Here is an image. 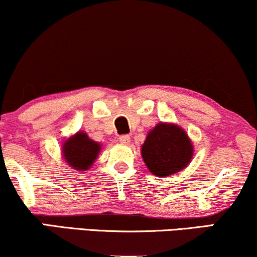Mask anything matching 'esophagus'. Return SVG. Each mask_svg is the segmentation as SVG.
Returning <instances> with one entry per match:
<instances>
[{"instance_id": "34e87169", "label": "esophagus", "mask_w": 257, "mask_h": 257, "mask_svg": "<svg viewBox=\"0 0 257 257\" xmlns=\"http://www.w3.org/2000/svg\"><path fill=\"white\" fill-rule=\"evenodd\" d=\"M119 142L122 145H129L131 144V138L128 135H122V137H119Z\"/></svg>"}]
</instances>
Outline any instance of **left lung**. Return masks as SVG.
I'll return each instance as SVG.
<instances>
[{"label":"left lung","instance_id":"1","mask_svg":"<svg viewBox=\"0 0 257 257\" xmlns=\"http://www.w3.org/2000/svg\"><path fill=\"white\" fill-rule=\"evenodd\" d=\"M141 156L150 172L158 177H168L189 165L194 145L182 126L160 122L148 132L141 146Z\"/></svg>","mask_w":257,"mask_h":257}]
</instances>
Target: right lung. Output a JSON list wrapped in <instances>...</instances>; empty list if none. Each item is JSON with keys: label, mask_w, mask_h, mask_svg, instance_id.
<instances>
[{"label": "right lung", "mask_w": 257, "mask_h": 257, "mask_svg": "<svg viewBox=\"0 0 257 257\" xmlns=\"http://www.w3.org/2000/svg\"><path fill=\"white\" fill-rule=\"evenodd\" d=\"M101 151V145L92 140L87 133L79 131L62 144V157L70 168L86 171L93 165Z\"/></svg>", "instance_id": "1"}]
</instances>
